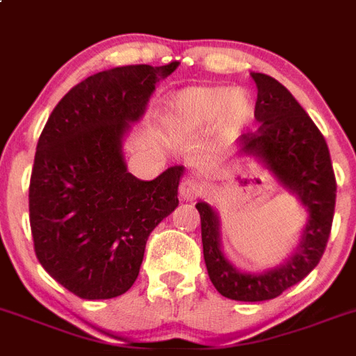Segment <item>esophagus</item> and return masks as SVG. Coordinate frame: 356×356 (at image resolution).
<instances>
[{
	"mask_svg": "<svg viewBox=\"0 0 356 356\" xmlns=\"http://www.w3.org/2000/svg\"><path fill=\"white\" fill-rule=\"evenodd\" d=\"M179 193L182 200H195L202 195V184L195 179H186L179 188Z\"/></svg>",
	"mask_w": 356,
	"mask_h": 356,
	"instance_id": "obj_1",
	"label": "esophagus"
}]
</instances>
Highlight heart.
<instances>
[{
  "label": "heart",
  "mask_w": 356,
  "mask_h": 356,
  "mask_svg": "<svg viewBox=\"0 0 356 356\" xmlns=\"http://www.w3.org/2000/svg\"><path fill=\"white\" fill-rule=\"evenodd\" d=\"M254 116V104L243 91L225 86H195L166 98L163 120L174 134L197 138L213 125L220 141L231 138L249 125Z\"/></svg>",
  "instance_id": "b5f03b06"
}]
</instances>
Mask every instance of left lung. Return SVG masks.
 Segmentation results:
<instances>
[{"instance_id":"8db88e82","label":"left lung","mask_w":356,"mask_h":356,"mask_svg":"<svg viewBox=\"0 0 356 356\" xmlns=\"http://www.w3.org/2000/svg\"><path fill=\"white\" fill-rule=\"evenodd\" d=\"M258 88L254 118L258 131L240 136V154L258 157L308 213L299 245L285 264L265 272H242L225 259L220 222L206 202L200 213L204 261L209 280L224 298L267 301L307 277L323 258L333 213L337 181L326 140L289 89L264 73H251Z\"/></svg>"}]
</instances>
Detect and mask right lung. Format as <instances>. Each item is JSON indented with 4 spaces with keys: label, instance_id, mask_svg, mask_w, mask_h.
I'll return each instance as SVG.
<instances>
[{
    "label": "right lung",
    "instance_id": "obj_1",
    "mask_svg": "<svg viewBox=\"0 0 356 356\" xmlns=\"http://www.w3.org/2000/svg\"><path fill=\"white\" fill-rule=\"evenodd\" d=\"M177 66L136 64L88 76L42 129L29 191L33 249L49 276L79 298L111 299L131 289L148 236L177 208L184 166L140 181L122 152L156 82Z\"/></svg>",
    "mask_w": 356,
    "mask_h": 356
}]
</instances>
